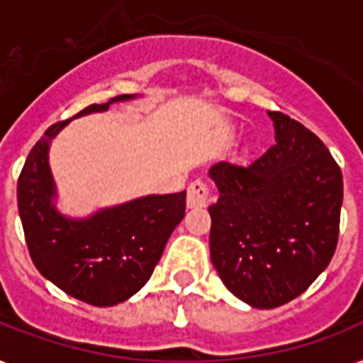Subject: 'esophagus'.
I'll use <instances>...</instances> for the list:
<instances>
[{
  "instance_id": "obj_1",
  "label": "esophagus",
  "mask_w": 363,
  "mask_h": 363,
  "mask_svg": "<svg viewBox=\"0 0 363 363\" xmlns=\"http://www.w3.org/2000/svg\"><path fill=\"white\" fill-rule=\"evenodd\" d=\"M211 199V188L209 184L201 179L194 181L190 186H188L186 194V205L190 209H198V207H205L209 203Z\"/></svg>"
}]
</instances>
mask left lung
Listing matches in <instances>:
<instances>
[{"label": "left lung", "instance_id": "1", "mask_svg": "<svg viewBox=\"0 0 363 363\" xmlns=\"http://www.w3.org/2000/svg\"><path fill=\"white\" fill-rule=\"evenodd\" d=\"M275 145L247 165L218 162L211 213V259L230 292L275 309L315 282L339 239L343 175L303 124L269 111Z\"/></svg>", "mask_w": 363, "mask_h": 363}]
</instances>
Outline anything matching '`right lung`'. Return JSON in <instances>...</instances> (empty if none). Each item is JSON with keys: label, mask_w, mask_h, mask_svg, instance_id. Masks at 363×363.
Masks as SVG:
<instances>
[{"label": "right lung", "mask_w": 363, "mask_h": 363, "mask_svg": "<svg viewBox=\"0 0 363 363\" xmlns=\"http://www.w3.org/2000/svg\"><path fill=\"white\" fill-rule=\"evenodd\" d=\"M135 96L122 94L94 104L77 116L101 113L111 104ZM69 121L56 122L31 148L18 177V213L28 250L45 279L84 303L111 307L139 292L162 258L165 242L184 218L186 192L145 196L94 213L67 218L56 198L48 147Z\"/></svg>", "instance_id": "right-lung-1"}]
</instances>
